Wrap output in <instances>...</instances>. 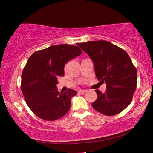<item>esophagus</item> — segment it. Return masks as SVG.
<instances>
[{
	"instance_id": "esophagus-1",
	"label": "esophagus",
	"mask_w": 153,
	"mask_h": 153,
	"mask_svg": "<svg viewBox=\"0 0 153 153\" xmlns=\"http://www.w3.org/2000/svg\"><path fill=\"white\" fill-rule=\"evenodd\" d=\"M78 92L79 93H81V94H84V93H86L87 92L86 90H79Z\"/></svg>"
}]
</instances>
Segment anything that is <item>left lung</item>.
I'll return each mask as SVG.
<instances>
[{
  "mask_svg": "<svg viewBox=\"0 0 153 153\" xmlns=\"http://www.w3.org/2000/svg\"><path fill=\"white\" fill-rule=\"evenodd\" d=\"M94 63L97 79L107 84L102 93L95 90L98 97L92 106L107 116L121 113L130 104L136 88L137 71L128 53L108 41L79 43Z\"/></svg>",
  "mask_w": 153,
  "mask_h": 153,
  "instance_id": "1",
  "label": "left lung"
}]
</instances>
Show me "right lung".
Instances as JSON below:
<instances>
[{
  "label": "right lung",
  "mask_w": 153,
  "mask_h": 153,
  "mask_svg": "<svg viewBox=\"0 0 153 153\" xmlns=\"http://www.w3.org/2000/svg\"><path fill=\"white\" fill-rule=\"evenodd\" d=\"M82 51L77 46L64 44L36 51L30 56L22 72L21 89L27 106L38 117L55 121L69 111L71 98L77 92L69 89L59 92L57 77L64 76L67 62Z\"/></svg>",
  "instance_id": "obj_1"
}]
</instances>
